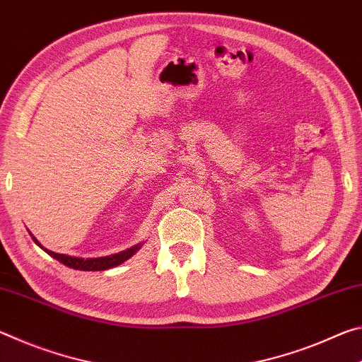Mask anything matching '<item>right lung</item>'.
<instances>
[{
	"mask_svg": "<svg viewBox=\"0 0 362 362\" xmlns=\"http://www.w3.org/2000/svg\"><path fill=\"white\" fill-rule=\"evenodd\" d=\"M32 239L35 244H37L40 248H43V250L51 255L52 258H56L57 262H61L62 264L69 266V268H74V269H80V271H104V269H110V268H115V266L122 264L123 262H127L128 258H132L133 255L139 250L142 247V244H136L133 247L127 248V250L123 252H118L114 255H107V257H99V258H80V257H70V255H62V253H56V252H51L45 248L43 245L40 244L37 237H35L32 233Z\"/></svg>",
	"mask_w": 362,
	"mask_h": 362,
	"instance_id": "add662e5",
	"label": "right lung"
}]
</instances>
